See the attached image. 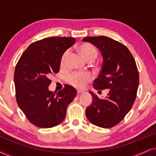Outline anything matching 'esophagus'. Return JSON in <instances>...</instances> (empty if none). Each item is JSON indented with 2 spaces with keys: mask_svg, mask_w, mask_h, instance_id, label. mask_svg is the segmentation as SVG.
Segmentation results:
<instances>
[{
  "mask_svg": "<svg viewBox=\"0 0 156 156\" xmlns=\"http://www.w3.org/2000/svg\"><path fill=\"white\" fill-rule=\"evenodd\" d=\"M84 92V91H81V90H77V94H82Z\"/></svg>",
  "mask_w": 156,
  "mask_h": 156,
  "instance_id": "1",
  "label": "esophagus"
}]
</instances>
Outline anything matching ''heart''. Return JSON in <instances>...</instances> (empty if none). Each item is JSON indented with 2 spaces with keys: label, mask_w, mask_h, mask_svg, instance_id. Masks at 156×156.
Wrapping results in <instances>:
<instances>
[{
  "label": "heart",
  "mask_w": 156,
  "mask_h": 156,
  "mask_svg": "<svg viewBox=\"0 0 156 156\" xmlns=\"http://www.w3.org/2000/svg\"><path fill=\"white\" fill-rule=\"evenodd\" d=\"M79 51L82 57L87 61L93 62L97 58L98 55V51L97 48L93 44L89 43H84L81 44L79 48ZM69 50H66L63 53L61 57V65H65L67 60L68 55H69ZM92 80V76L88 72H72L70 74L67 79V82L70 85L77 89H83L86 86L87 83Z\"/></svg>",
  "instance_id": "heart-1"
}]
</instances>
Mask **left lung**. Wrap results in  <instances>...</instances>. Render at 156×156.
<instances>
[{
	"instance_id": "1",
	"label": "left lung",
	"mask_w": 156,
	"mask_h": 156,
	"mask_svg": "<svg viewBox=\"0 0 156 156\" xmlns=\"http://www.w3.org/2000/svg\"><path fill=\"white\" fill-rule=\"evenodd\" d=\"M82 40L94 44L103 57L101 71L94 81V87L97 90L109 91L104 99L90 91L93 102L87 108V118L97 126L112 128L124 119L135 101L139 84L136 61L124 44L110 37H87Z\"/></svg>"
}]
</instances>
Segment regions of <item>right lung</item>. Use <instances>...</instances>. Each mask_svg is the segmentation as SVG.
Wrapping results in <instances>:
<instances>
[{"label": "right lung", "instance_id": "1", "mask_svg": "<svg viewBox=\"0 0 156 156\" xmlns=\"http://www.w3.org/2000/svg\"><path fill=\"white\" fill-rule=\"evenodd\" d=\"M76 42L74 37H50L30 44L21 55L14 73L16 101L33 125L48 129L65 119L67 108L76 96L65 85L57 93L50 91V77L58 73L62 55Z\"/></svg>", "mask_w": 156, "mask_h": 156}]
</instances>
